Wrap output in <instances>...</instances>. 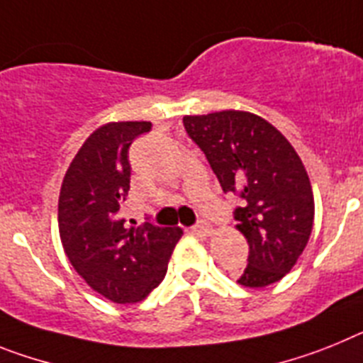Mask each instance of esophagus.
<instances>
[{"mask_svg":"<svg viewBox=\"0 0 363 363\" xmlns=\"http://www.w3.org/2000/svg\"><path fill=\"white\" fill-rule=\"evenodd\" d=\"M194 232H195V234L208 235V234H210V232H212V226L208 225L206 220H201V223H197V225L194 226Z\"/></svg>","mask_w":363,"mask_h":363,"instance_id":"obj_1","label":"esophagus"}]
</instances>
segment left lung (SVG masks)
Segmentation results:
<instances>
[{
    "label": "left lung",
    "instance_id": "obj_1",
    "mask_svg": "<svg viewBox=\"0 0 363 363\" xmlns=\"http://www.w3.org/2000/svg\"><path fill=\"white\" fill-rule=\"evenodd\" d=\"M186 133L206 155L225 194L239 206L235 228L248 241L239 285L279 281L307 247L314 223L313 186L291 143L272 124L247 111L182 118Z\"/></svg>",
    "mask_w": 363,
    "mask_h": 363
}]
</instances>
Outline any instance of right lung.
I'll return each mask as SVG.
<instances>
[{
    "label": "right lung",
    "instance_id": "1",
    "mask_svg": "<svg viewBox=\"0 0 363 363\" xmlns=\"http://www.w3.org/2000/svg\"><path fill=\"white\" fill-rule=\"evenodd\" d=\"M151 122H109L89 135L65 173L58 228L69 261L87 285L113 303L143 301L164 279L181 228L121 216L129 191V146Z\"/></svg>",
    "mask_w": 363,
    "mask_h": 363
}]
</instances>
